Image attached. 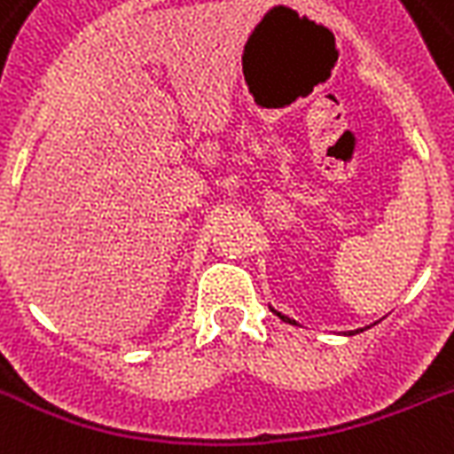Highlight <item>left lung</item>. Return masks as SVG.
I'll return each mask as SVG.
<instances>
[{
	"mask_svg": "<svg viewBox=\"0 0 454 454\" xmlns=\"http://www.w3.org/2000/svg\"><path fill=\"white\" fill-rule=\"evenodd\" d=\"M271 311H273V314H276V317H278V319L288 321V324H295V326H297V321H295V319H290V317H286V314H281V311H276V309H273V307H271ZM366 328H369V326H366ZM362 331H364V328H357V331H348V335L362 333Z\"/></svg>",
	"mask_w": 454,
	"mask_h": 454,
	"instance_id": "left-lung-1",
	"label": "left lung"
}]
</instances>
